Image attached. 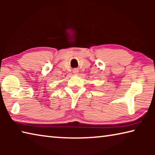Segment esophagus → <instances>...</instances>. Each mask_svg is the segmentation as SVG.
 <instances>
[{
    "mask_svg": "<svg viewBox=\"0 0 155 155\" xmlns=\"http://www.w3.org/2000/svg\"><path fill=\"white\" fill-rule=\"evenodd\" d=\"M78 72V70L77 69H74L73 70V73H74V74H77Z\"/></svg>",
    "mask_w": 155,
    "mask_h": 155,
    "instance_id": "34e87169",
    "label": "esophagus"
}]
</instances>
